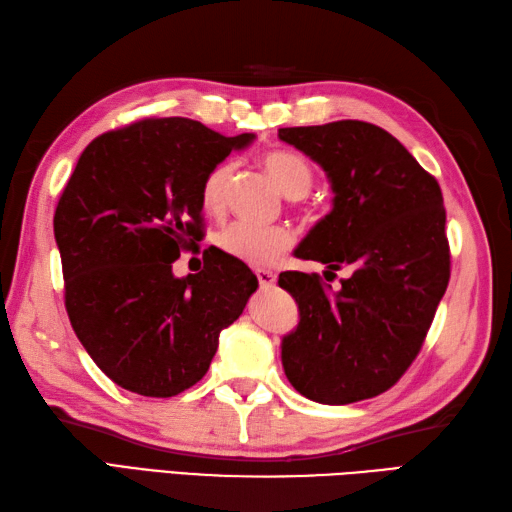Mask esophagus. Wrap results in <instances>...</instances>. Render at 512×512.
Segmentation results:
<instances>
[{"label": "esophagus", "instance_id": "esophagus-1", "mask_svg": "<svg viewBox=\"0 0 512 512\" xmlns=\"http://www.w3.org/2000/svg\"><path fill=\"white\" fill-rule=\"evenodd\" d=\"M257 281L262 288H273L277 281V275L270 273V270H257Z\"/></svg>", "mask_w": 512, "mask_h": 512}]
</instances>
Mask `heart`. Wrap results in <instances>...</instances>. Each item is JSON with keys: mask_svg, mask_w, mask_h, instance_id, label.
<instances>
[{"mask_svg": "<svg viewBox=\"0 0 512 512\" xmlns=\"http://www.w3.org/2000/svg\"><path fill=\"white\" fill-rule=\"evenodd\" d=\"M262 165L270 173V178L275 180L281 193L288 195V198H301L312 187L314 173L310 162L301 154H295V151H268L262 158ZM231 171V162H222L204 178L202 206L206 211L217 213L224 206L226 184L228 178H231ZM217 242H220V248L226 255L248 266L264 268L275 264L286 253L292 244V233L281 226H255L239 222L222 231Z\"/></svg>", "mask_w": 512, "mask_h": 512, "instance_id": "1", "label": "heart"}]
</instances>
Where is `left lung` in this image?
<instances>
[{
  "label": "left lung",
  "mask_w": 512,
  "mask_h": 512,
  "mask_svg": "<svg viewBox=\"0 0 512 512\" xmlns=\"http://www.w3.org/2000/svg\"><path fill=\"white\" fill-rule=\"evenodd\" d=\"M279 140L317 162L334 195L295 255L325 264L323 275L352 270L336 292L317 275H279L299 306L281 365L290 385L321 405L374 398L418 356L449 284L442 191L372 123L286 127Z\"/></svg>",
  "instance_id": "left-lung-1"
}]
</instances>
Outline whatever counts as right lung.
<instances>
[{
  "instance_id": "right-lung-1",
  "label": "right lung",
  "mask_w": 512,
  "mask_h": 512,
  "mask_svg": "<svg viewBox=\"0 0 512 512\" xmlns=\"http://www.w3.org/2000/svg\"><path fill=\"white\" fill-rule=\"evenodd\" d=\"M253 140L191 118H147L94 138L76 162L54 213L65 310L123 389L169 398L193 387L257 290L224 250H206L198 275L171 270L202 237L204 178Z\"/></svg>"
}]
</instances>
